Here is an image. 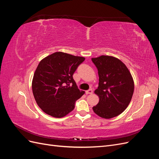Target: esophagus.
Instances as JSON below:
<instances>
[{"label":"esophagus","instance_id":"1","mask_svg":"<svg viewBox=\"0 0 159 159\" xmlns=\"http://www.w3.org/2000/svg\"><path fill=\"white\" fill-rule=\"evenodd\" d=\"M85 93L86 94H92L93 93V90L91 89H89L88 91H85Z\"/></svg>","mask_w":159,"mask_h":159}]
</instances>
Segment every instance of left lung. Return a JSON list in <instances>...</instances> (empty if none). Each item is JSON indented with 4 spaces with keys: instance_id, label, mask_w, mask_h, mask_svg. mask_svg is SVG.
<instances>
[{
    "instance_id": "obj_1",
    "label": "left lung",
    "mask_w": 159,
    "mask_h": 159,
    "mask_svg": "<svg viewBox=\"0 0 159 159\" xmlns=\"http://www.w3.org/2000/svg\"><path fill=\"white\" fill-rule=\"evenodd\" d=\"M97 67L99 86L94 93L99 103L93 107L95 114L103 119H111L127 109L134 92V81L131 72L117 57L102 55L92 57Z\"/></svg>"
}]
</instances>
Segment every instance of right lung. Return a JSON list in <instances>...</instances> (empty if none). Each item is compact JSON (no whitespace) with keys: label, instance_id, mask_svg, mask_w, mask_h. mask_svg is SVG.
<instances>
[{"label":"right lung","instance_id":"1","mask_svg":"<svg viewBox=\"0 0 159 159\" xmlns=\"http://www.w3.org/2000/svg\"><path fill=\"white\" fill-rule=\"evenodd\" d=\"M84 60V57L57 52L40 61L32 88L36 103L44 113L61 118L73 111L76 100L85 92L78 88L72 75Z\"/></svg>","mask_w":159,"mask_h":159}]
</instances>
